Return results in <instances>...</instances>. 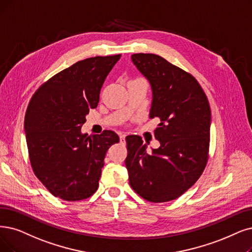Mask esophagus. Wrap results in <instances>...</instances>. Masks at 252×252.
Returning a JSON list of instances; mask_svg holds the SVG:
<instances>
[{
  "instance_id": "esophagus-1",
  "label": "esophagus",
  "mask_w": 252,
  "mask_h": 252,
  "mask_svg": "<svg viewBox=\"0 0 252 252\" xmlns=\"http://www.w3.org/2000/svg\"><path fill=\"white\" fill-rule=\"evenodd\" d=\"M125 137H126L125 133H122V134L120 135V142H121V144H125Z\"/></svg>"
}]
</instances>
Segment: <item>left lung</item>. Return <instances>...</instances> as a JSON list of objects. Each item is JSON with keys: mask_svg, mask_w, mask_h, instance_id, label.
<instances>
[{"mask_svg": "<svg viewBox=\"0 0 252 252\" xmlns=\"http://www.w3.org/2000/svg\"><path fill=\"white\" fill-rule=\"evenodd\" d=\"M131 60L152 88L150 118L160 119L154 131L160 147L147 153L142 137H126L129 183L149 202H169L186 192L206 167L211 126L209 101L192 75L162 57L134 54Z\"/></svg>", "mask_w": 252, "mask_h": 252, "instance_id": "obj_1", "label": "left lung"}]
</instances>
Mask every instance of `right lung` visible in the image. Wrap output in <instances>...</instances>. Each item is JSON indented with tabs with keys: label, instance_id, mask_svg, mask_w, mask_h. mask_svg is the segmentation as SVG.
I'll use <instances>...</instances> for the list:
<instances>
[{
	"label": "right lung",
	"instance_id": "add662e5",
	"mask_svg": "<svg viewBox=\"0 0 252 252\" xmlns=\"http://www.w3.org/2000/svg\"><path fill=\"white\" fill-rule=\"evenodd\" d=\"M121 55L78 61L40 87L30 101L25 132L36 177L56 197L68 202L91 196L98 189L109 147L119 143L112 130L83 134L90 108Z\"/></svg>",
	"mask_w": 252,
	"mask_h": 252
}]
</instances>
